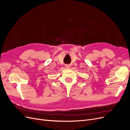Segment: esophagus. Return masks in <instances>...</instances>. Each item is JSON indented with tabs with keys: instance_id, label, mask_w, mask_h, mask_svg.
I'll return each mask as SVG.
<instances>
[{
	"instance_id": "34e87169",
	"label": "esophagus",
	"mask_w": 130,
	"mask_h": 130,
	"mask_svg": "<svg viewBox=\"0 0 130 130\" xmlns=\"http://www.w3.org/2000/svg\"><path fill=\"white\" fill-rule=\"evenodd\" d=\"M66 67L67 68H70V66L69 64H67V65H66Z\"/></svg>"
}]
</instances>
